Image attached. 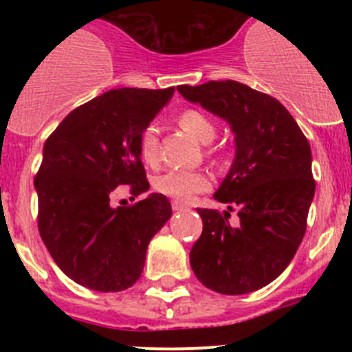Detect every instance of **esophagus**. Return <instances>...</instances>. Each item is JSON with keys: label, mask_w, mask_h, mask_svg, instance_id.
I'll return each instance as SVG.
<instances>
[{"label": "esophagus", "mask_w": 352, "mask_h": 352, "mask_svg": "<svg viewBox=\"0 0 352 352\" xmlns=\"http://www.w3.org/2000/svg\"><path fill=\"white\" fill-rule=\"evenodd\" d=\"M185 204H183V203H179V201H174V203H173V210L174 211H176V213H178V211H183V210H185Z\"/></svg>", "instance_id": "obj_1"}]
</instances>
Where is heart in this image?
<instances>
[{"mask_svg":"<svg viewBox=\"0 0 352 352\" xmlns=\"http://www.w3.org/2000/svg\"><path fill=\"white\" fill-rule=\"evenodd\" d=\"M178 125L201 144H210L217 135L213 121L195 109L183 111L178 116ZM139 155L146 166H157L160 160L158 130L155 125H148L139 135ZM153 185L157 192L182 203L190 201L195 194L206 192L210 188V178L203 170H167L155 179Z\"/></svg>","mask_w":352,"mask_h":352,"instance_id":"heart-1","label":"heart"}]
</instances>
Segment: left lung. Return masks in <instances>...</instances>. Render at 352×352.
Masks as SVG:
<instances>
[{
	"instance_id": "left-lung-1",
	"label": "left lung",
	"mask_w": 352,
	"mask_h": 352,
	"mask_svg": "<svg viewBox=\"0 0 352 352\" xmlns=\"http://www.w3.org/2000/svg\"><path fill=\"white\" fill-rule=\"evenodd\" d=\"M186 100L231 125L236 157L213 197L239 210H201L203 234L190 250L199 282L220 294H247L268 285L292 261L307 231L316 182L312 151L280 102L236 80L178 86Z\"/></svg>"
}]
</instances>
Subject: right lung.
Wrapping results in <instances>:
<instances>
[{
	"label": "right lung",
	"instance_id": "add662e5",
	"mask_svg": "<svg viewBox=\"0 0 352 352\" xmlns=\"http://www.w3.org/2000/svg\"><path fill=\"white\" fill-rule=\"evenodd\" d=\"M173 93L111 89L74 109L43 144L35 176L38 231L61 272L84 287L118 292L135 284L148 243L173 214L162 194L111 206L120 186L132 197L149 188L139 135Z\"/></svg>",
	"mask_w": 352,
	"mask_h": 352
}]
</instances>
